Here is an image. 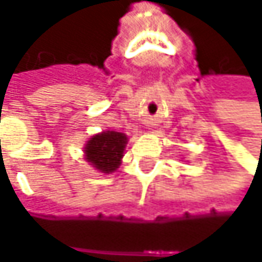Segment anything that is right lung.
Segmentation results:
<instances>
[{
	"mask_svg": "<svg viewBox=\"0 0 262 262\" xmlns=\"http://www.w3.org/2000/svg\"><path fill=\"white\" fill-rule=\"evenodd\" d=\"M127 141L125 134L113 130L97 134L88 140L84 146V159L100 173L110 174L119 168Z\"/></svg>",
	"mask_w": 262,
	"mask_h": 262,
	"instance_id": "add662e5",
	"label": "right lung"
}]
</instances>
